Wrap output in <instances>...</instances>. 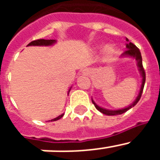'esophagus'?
Segmentation results:
<instances>
[{
  "label": "esophagus",
  "mask_w": 160,
  "mask_h": 160,
  "mask_svg": "<svg viewBox=\"0 0 160 160\" xmlns=\"http://www.w3.org/2000/svg\"><path fill=\"white\" fill-rule=\"evenodd\" d=\"M85 71H86V73H87V74H88V73H90V72L89 70H85Z\"/></svg>",
  "instance_id": "esophagus-1"
}]
</instances>
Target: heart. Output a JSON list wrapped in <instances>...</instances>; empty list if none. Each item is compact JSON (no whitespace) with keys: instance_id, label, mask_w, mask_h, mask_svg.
I'll use <instances>...</instances> for the list:
<instances>
[{"instance_id":"obj_1","label":"heart","mask_w":160,"mask_h":160,"mask_svg":"<svg viewBox=\"0 0 160 160\" xmlns=\"http://www.w3.org/2000/svg\"><path fill=\"white\" fill-rule=\"evenodd\" d=\"M107 50H108L109 52H111V47H108V48H107Z\"/></svg>"}]
</instances>
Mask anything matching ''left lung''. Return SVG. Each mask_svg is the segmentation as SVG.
Here are the masks:
<instances>
[{"mask_svg": "<svg viewBox=\"0 0 160 160\" xmlns=\"http://www.w3.org/2000/svg\"><path fill=\"white\" fill-rule=\"evenodd\" d=\"M126 41H127V44H126L127 49L124 51V53H122V55H123V56H131V57H133L135 58V60H136L137 62V65H138V68H139V71H140L142 77V86H141L140 91H139V94H138L136 100H135V101L134 102L131 106L127 107V108L121 109V110H117V111H109V110H106V109H103L102 108V107H98V106L97 104H96V103L92 100V102L94 103V107H96V109H97L98 111H99L100 112H102L104 114H107V115H117V114H123V113H125L126 111H128L129 109H131V107H135L137 103H138V102L139 101V99H140L141 96H142L144 84H145V81H146V73H145V70H144V68L143 66H142V56H141V53L140 51H139V49H138V48L135 45H134L132 42H129V40H128L127 38H126Z\"/></svg>", "mask_w": 160, "mask_h": 160, "instance_id": "obj_1", "label": "left lung"}]
</instances>
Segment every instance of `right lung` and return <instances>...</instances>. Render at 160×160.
Instances as JSON below:
<instances>
[{"label": "right lung", "mask_w": 160, "mask_h": 160, "mask_svg": "<svg viewBox=\"0 0 160 160\" xmlns=\"http://www.w3.org/2000/svg\"><path fill=\"white\" fill-rule=\"evenodd\" d=\"M56 42L55 40H46V39H38V40H34L31 42L30 43H29L28 46H50V45H53L54 42ZM64 115V114H61L57 118L51 119L50 121H57V120L60 119L61 118H62V116Z\"/></svg>", "instance_id": "add662e5"}]
</instances>
